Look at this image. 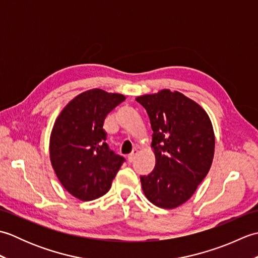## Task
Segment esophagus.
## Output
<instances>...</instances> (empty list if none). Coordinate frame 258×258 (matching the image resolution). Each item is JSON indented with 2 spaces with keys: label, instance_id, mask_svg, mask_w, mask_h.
Segmentation results:
<instances>
[{
  "label": "esophagus",
  "instance_id": "esophagus-1",
  "mask_svg": "<svg viewBox=\"0 0 258 258\" xmlns=\"http://www.w3.org/2000/svg\"><path fill=\"white\" fill-rule=\"evenodd\" d=\"M138 153H139V150H138V149H134V150L132 151V153H131V154L128 155V161H130V162H133V161L135 160L136 155H138Z\"/></svg>",
  "mask_w": 258,
  "mask_h": 258
}]
</instances>
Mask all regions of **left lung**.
<instances>
[{"label":"left lung","instance_id":"obj_1","mask_svg":"<svg viewBox=\"0 0 258 258\" xmlns=\"http://www.w3.org/2000/svg\"><path fill=\"white\" fill-rule=\"evenodd\" d=\"M150 116L155 167L141 176L153 204L172 210L187 202L212 166L215 151L211 118L200 104L177 91L136 97Z\"/></svg>","mask_w":258,"mask_h":258}]
</instances>
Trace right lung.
<instances>
[{
  "label": "right lung",
  "mask_w": 258,
  "mask_h": 258,
  "mask_svg": "<svg viewBox=\"0 0 258 258\" xmlns=\"http://www.w3.org/2000/svg\"><path fill=\"white\" fill-rule=\"evenodd\" d=\"M125 100L118 93L92 89L70 101L54 122L50 160L63 187L81 201L106 194L124 157L109 150L103 130L106 115Z\"/></svg>",
  "instance_id": "right-lung-1"
}]
</instances>
